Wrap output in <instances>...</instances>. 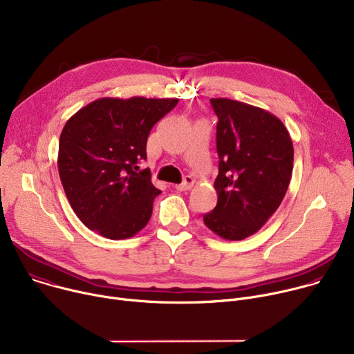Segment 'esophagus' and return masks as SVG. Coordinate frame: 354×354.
I'll use <instances>...</instances> for the list:
<instances>
[{
  "label": "esophagus",
  "mask_w": 354,
  "mask_h": 354,
  "mask_svg": "<svg viewBox=\"0 0 354 354\" xmlns=\"http://www.w3.org/2000/svg\"><path fill=\"white\" fill-rule=\"evenodd\" d=\"M194 183H195V179L192 178V176H185L183 178V182L182 183H179V185H175V189L176 190H189L192 186H194Z\"/></svg>",
  "instance_id": "esophagus-1"
}]
</instances>
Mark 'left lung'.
Listing matches in <instances>:
<instances>
[{"mask_svg": "<svg viewBox=\"0 0 354 354\" xmlns=\"http://www.w3.org/2000/svg\"><path fill=\"white\" fill-rule=\"evenodd\" d=\"M218 118L216 207L203 216L218 237L243 240L279 207L294 168V147L282 121L260 107L210 99Z\"/></svg>", "mask_w": 354, "mask_h": 354, "instance_id": "8db88e82", "label": "left lung"}]
</instances>
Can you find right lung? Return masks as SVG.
<instances>
[{
    "instance_id": "right-lung-1",
    "label": "right lung",
    "mask_w": 354,
    "mask_h": 354,
    "mask_svg": "<svg viewBox=\"0 0 354 354\" xmlns=\"http://www.w3.org/2000/svg\"><path fill=\"white\" fill-rule=\"evenodd\" d=\"M178 99H97L63 127L57 169L66 198L86 227L110 240L142 230L160 194L149 169L136 172L147 159L151 128Z\"/></svg>"
}]
</instances>
